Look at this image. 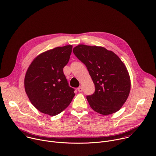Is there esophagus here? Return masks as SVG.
Returning <instances> with one entry per match:
<instances>
[{"label": "esophagus", "instance_id": "esophagus-1", "mask_svg": "<svg viewBox=\"0 0 156 156\" xmlns=\"http://www.w3.org/2000/svg\"><path fill=\"white\" fill-rule=\"evenodd\" d=\"M77 90L79 91V92H82V91H83V88H82V87L80 86V87H78V88H77Z\"/></svg>", "mask_w": 156, "mask_h": 156}]
</instances>
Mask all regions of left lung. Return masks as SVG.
Returning <instances> with one entry per match:
<instances>
[{"label":"left lung","instance_id":"obj_1","mask_svg":"<svg viewBox=\"0 0 156 156\" xmlns=\"http://www.w3.org/2000/svg\"><path fill=\"white\" fill-rule=\"evenodd\" d=\"M73 52L86 66L95 84V93L87 97L91 109L105 115L118 111L131 87L129 72L120 58L103 47L83 44L74 47Z\"/></svg>","mask_w":156,"mask_h":156}]
</instances>
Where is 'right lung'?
<instances>
[{"label": "right lung", "mask_w": 156, "mask_h": 156, "mask_svg": "<svg viewBox=\"0 0 156 156\" xmlns=\"http://www.w3.org/2000/svg\"><path fill=\"white\" fill-rule=\"evenodd\" d=\"M73 45L58 47L39 55L29 65L24 77V88L33 105L51 116L64 111L75 93L63 73Z\"/></svg>", "instance_id": "right-lung-1"}]
</instances>
